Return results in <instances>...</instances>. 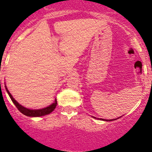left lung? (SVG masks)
Returning a JSON list of instances; mask_svg holds the SVG:
<instances>
[{
    "label": "left lung",
    "instance_id": "left-lung-1",
    "mask_svg": "<svg viewBox=\"0 0 152 152\" xmlns=\"http://www.w3.org/2000/svg\"><path fill=\"white\" fill-rule=\"evenodd\" d=\"M101 120H103V118H102V119H101Z\"/></svg>",
    "mask_w": 152,
    "mask_h": 152
}]
</instances>
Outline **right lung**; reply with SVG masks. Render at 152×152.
<instances>
[{"label":"right lung","instance_id":"add662e5","mask_svg":"<svg viewBox=\"0 0 152 152\" xmlns=\"http://www.w3.org/2000/svg\"><path fill=\"white\" fill-rule=\"evenodd\" d=\"M5 88L7 91L8 94H9L11 100H12V103L15 104V106H16L17 109H18L22 114L25 115L27 116H30V117H39V116H43L46 115L50 114V113L55 110V107H56L57 106V100L55 99V103H53L52 105H50L49 106H47L46 108L41 109V110H29V109L25 108V107L22 106V105L19 104V103L12 97V96L11 95V94L10 93V91L7 90V88L6 86Z\"/></svg>","mask_w":152,"mask_h":152}]
</instances>
